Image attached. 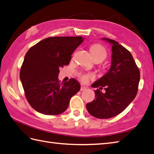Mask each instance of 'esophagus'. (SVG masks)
Segmentation results:
<instances>
[{"instance_id":"34e87169","label":"esophagus","mask_w":154,"mask_h":154,"mask_svg":"<svg viewBox=\"0 0 154 154\" xmlns=\"http://www.w3.org/2000/svg\"><path fill=\"white\" fill-rule=\"evenodd\" d=\"M86 88H87L85 86L83 85V84H81V88H80V90L81 91L85 90H86Z\"/></svg>"}]
</instances>
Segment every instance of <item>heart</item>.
<instances>
[{
	"label": "heart",
	"mask_w": 154,
	"mask_h": 154,
	"mask_svg": "<svg viewBox=\"0 0 154 154\" xmlns=\"http://www.w3.org/2000/svg\"><path fill=\"white\" fill-rule=\"evenodd\" d=\"M90 51L94 60H99L103 61L107 57V51L103 46L100 45H94L90 47ZM79 77L84 82L88 80L90 78H93L94 75L92 74H80Z\"/></svg>",
	"instance_id": "obj_1"
}]
</instances>
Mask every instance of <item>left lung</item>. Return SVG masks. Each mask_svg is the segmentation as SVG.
I'll return each instance as SVG.
<instances>
[{"mask_svg":"<svg viewBox=\"0 0 154 154\" xmlns=\"http://www.w3.org/2000/svg\"><path fill=\"white\" fill-rule=\"evenodd\" d=\"M102 39L112 45L111 66L92 86L105 87L106 92L95 90L96 99L87 103L86 108L93 116L107 119L120 114L133 101L138 89L140 74L132 55L126 48L114 40Z\"/></svg>","mask_w":154,"mask_h":154,"instance_id":"obj_1","label":"left lung"}]
</instances>
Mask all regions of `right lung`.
Here are the masks:
<instances>
[{
    "label": "right lung",
    "mask_w": 154,
    "mask_h": 154,
    "mask_svg": "<svg viewBox=\"0 0 154 154\" xmlns=\"http://www.w3.org/2000/svg\"><path fill=\"white\" fill-rule=\"evenodd\" d=\"M84 40L82 36L50 37L26 52L20 79L25 96L36 111L58 115L66 110L70 98L80 90V84L74 78L60 83L59 69L69 64L71 55Z\"/></svg>",
    "instance_id": "obj_1"
}]
</instances>
